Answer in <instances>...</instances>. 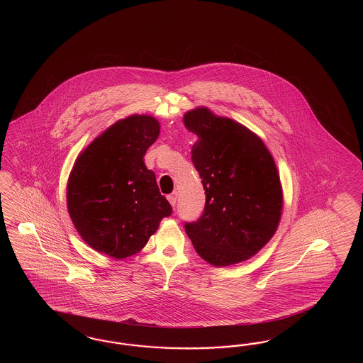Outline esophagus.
Masks as SVG:
<instances>
[{
	"instance_id": "esophagus-1",
	"label": "esophagus",
	"mask_w": 363,
	"mask_h": 363,
	"mask_svg": "<svg viewBox=\"0 0 363 363\" xmlns=\"http://www.w3.org/2000/svg\"><path fill=\"white\" fill-rule=\"evenodd\" d=\"M167 199H169L170 205L174 208L177 203V193H172V194H169V196H167Z\"/></svg>"
}]
</instances>
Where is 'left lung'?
<instances>
[{"instance_id":"8db88e82","label":"left lung","mask_w":363,"mask_h":363,"mask_svg":"<svg viewBox=\"0 0 363 363\" xmlns=\"http://www.w3.org/2000/svg\"><path fill=\"white\" fill-rule=\"evenodd\" d=\"M184 122L198 135L191 161L206 194L201 217L185 222V231L209 264L245 261L273 237L281 218L274 160L254 133L206 108L187 111Z\"/></svg>"}]
</instances>
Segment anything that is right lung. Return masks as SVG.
Returning a JSON list of instances; mask_svg holds the SVG:
<instances>
[{
	"label": "right lung",
	"mask_w": 363,
	"mask_h": 363,
	"mask_svg": "<svg viewBox=\"0 0 363 363\" xmlns=\"http://www.w3.org/2000/svg\"><path fill=\"white\" fill-rule=\"evenodd\" d=\"M160 134L150 116L116 122L78 155L67 181V210L82 240L122 259L138 253L173 209L143 155Z\"/></svg>",
	"instance_id": "add662e5"
}]
</instances>
